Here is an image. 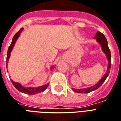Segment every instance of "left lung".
<instances>
[{
	"label": "left lung",
	"mask_w": 121,
	"mask_h": 121,
	"mask_svg": "<svg viewBox=\"0 0 121 121\" xmlns=\"http://www.w3.org/2000/svg\"><path fill=\"white\" fill-rule=\"evenodd\" d=\"M94 39H96V41L100 44V46H101V49L103 51V52L105 54L106 57H107V58L108 61L107 70V72L104 74V77H102L96 84L95 85L87 87V88H84V89H74V88H72L73 91L74 92H76V93H90L91 91H95L96 89H97L98 88H99L103 84V83L105 82L107 77H108V75L109 74L110 71V68H111V53H110V51L108 48L107 39L105 38V37L104 34L99 32H98L96 34V35L94 37Z\"/></svg>",
	"instance_id": "8db88e82"
}]
</instances>
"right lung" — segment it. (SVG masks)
Instances as JSON below:
<instances>
[{"label": "right lung", "mask_w": 121, "mask_h": 121, "mask_svg": "<svg viewBox=\"0 0 121 121\" xmlns=\"http://www.w3.org/2000/svg\"><path fill=\"white\" fill-rule=\"evenodd\" d=\"M23 28H22L18 32L16 33V34L14 35L13 38L12 39V42L11 45L9 46V48H8V51H7V61H6V67H7V63L9 61V59L10 58V56H11V52L13 49L14 46V44H15L16 40L18 39V37H20V34L21 32L23 31ZM54 68V66H52L51 67V69ZM11 82L13 83V84L14 87L16 88V89L18 90L20 92H22L23 93L28 94V95H35L37 93H41V92H43L44 90H46L48 87L49 83H48L47 84H45V85L41 86H39V87H23V86L19 82H16L14 81H13V80H11Z\"/></svg>", "instance_id": "right-lung-1"}]
</instances>
